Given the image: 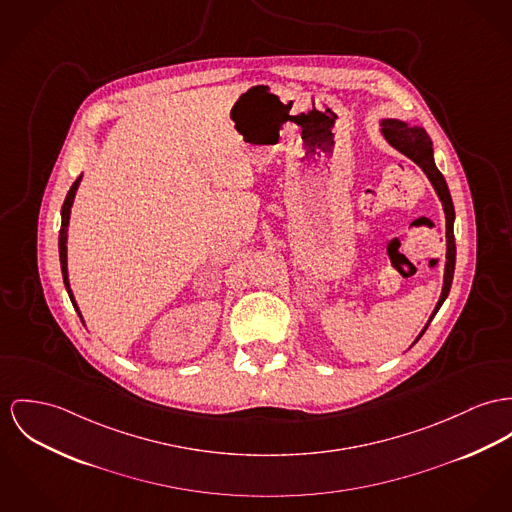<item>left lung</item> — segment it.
Wrapping results in <instances>:
<instances>
[{
  "label": "left lung",
  "mask_w": 512,
  "mask_h": 512,
  "mask_svg": "<svg viewBox=\"0 0 512 512\" xmlns=\"http://www.w3.org/2000/svg\"><path fill=\"white\" fill-rule=\"evenodd\" d=\"M382 134L386 136V140L394 146L395 150H399L403 156L413 159L429 177V181L433 183L434 191L438 198L442 200L444 206V214H446V267H444V286H442V294L438 298V304L434 308L431 319L427 321L425 329L421 331V335L417 337V341L423 337V333L427 331L429 323L433 321L434 315L440 310V306L444 304L450 286H452V278H454V267H456V243H454V204L452 197L448 191V185L442 177V173L436 169L433 159V142L427 136V132L419 126H409L401 120L388 118L382 122ZM415 341V343H417Z\"/></svg>",
  "instance_id": "8db88e82"
}]
</instances>
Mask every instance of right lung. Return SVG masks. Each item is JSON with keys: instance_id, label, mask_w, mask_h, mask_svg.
I'll return each instance as SVG.
<instances>
[{"instance_id": "obj_1", "label": "right lung", "mask_w": 512, "mask_h": 512, "mask_svg": "<svg viewBox=\"0 0 512 512\" xmlns=\"http://www.w3.org/2000/svg\"><path fill=\"white\" fill-rule=\"evenodd\" d=\"M79 181H81V177L76 179V183L72 185V189L68 191L66 200H64V206H62V226H60V237H58V249H60V267H62V276H64V284H66V290H68V294H70V300H72V304H74V308H76V310H78V306H76L74 294H72V290H70V280H68L66 239H68V224H70V208H72V204H74V197H76V191H78Z\"/></svg>"}]
</instances>
